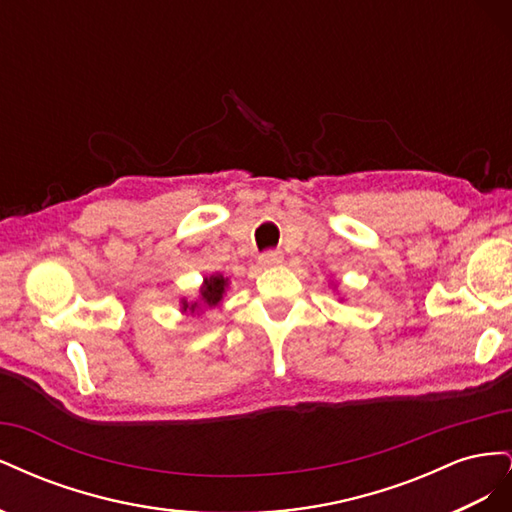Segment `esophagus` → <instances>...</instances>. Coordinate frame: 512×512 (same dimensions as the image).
Wrapping results in <instances>:
<instances>
[{"mask_svg": "<svg viewBox=\"0 0 512 512\" xmlns=\"http://www.w3.org/2000/svg\"><path fill=\"white\" fill-rule=\"evenodd\" d=\"M280 262H282V254H280V252H265V254H262V256L258 258V265H260L262 269L275 267V265H280Z\"/></svg>", "mask_w": 512, "mask_h": 512, "instance_id": "1", "label": "esophagus"}]
</instances>
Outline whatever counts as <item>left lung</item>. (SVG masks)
<instances>
[{
    "mask_svg": "<svg viewBox=\"0 0 512 512\" xmlns=\"http://www.w3.org/2000/svg\"><path fill=\"white\" fill-rule=\"evenodd\" d=\"M331 284H333V282H331ZM335 288H337V286H335Z\"/></svg>",
    "mask_w": 512,
    "mask_h": 512,
    "instance_id": "1",
    "label": "left lung"
}]
</instances>
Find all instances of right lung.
I'll return each mask as SVG.
<instances>
[{"mask_svg":"<svg viewBox=\"0 0 512 512\" xmlns=\"http://www.w3.org/2000/svg\"><path fill=\"white\" fill-rule=\"evenodd\" d=\"M230 286L228 277H224L222 273H213L209 277H205L203 284L198 288V299L188 301V299H181V314L185 316H200L207 309L213 307H220L224 297H226V290Z\"/></svg>","mask_w":512,"mask_h":512,"instance_id":"obj_1","label":"right lung"}]
</instances>
